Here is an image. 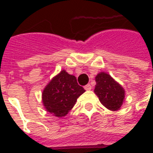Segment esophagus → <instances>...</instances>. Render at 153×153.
Here are the masks:
<instances>
[{
  "instance_id": "esophagus-1",
  "label": "esophagus",
  "mask_w": 153,
  "mask_h": 153,
  "mask_svg": "<svg viewBox=\"0 0 153 153\" xmlns=\"http://www.w3.org/2000/svg\"><path fill=\"white\" fill-rule=\"evenodd\" d=\"M84 89L87 90V91H89V90L92 89V86L90 84H87V85L84 86Z\"/></svg>"
}]
</instances>
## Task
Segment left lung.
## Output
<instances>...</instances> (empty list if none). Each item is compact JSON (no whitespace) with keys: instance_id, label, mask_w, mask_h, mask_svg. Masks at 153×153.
Here are the masks:
<instances>
[{"instance_id":"obj_1","label":"left lung","mask_w":153,"mask_h":153,"mask_svg":"<svg viewBox=\"0 0 153 153\" xmlns=\"http://www.w3.org/2000/svg\"><path fill=\"white\" fill-rule=\"evenodd\" d=\"M96 87L94 93L103 106L111 111H117L123 104L125 91L110 74L102 72L95 78Z\"/></svg>"}]
</instances>
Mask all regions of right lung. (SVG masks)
<instances>
[{"label":"right lung","mask_w":153,"mask_h":153,"mask_svg":"<svg viewBox=\"0 0 153 153\" xmlns=\"http://www.w3.org/2000/svg\"><path fill=\"white\" fill-rule=\"evenodd\" d=\"M85 92L75 76L62 70L47 84L42 92V102L48 112L56 117L68 114L77 98Z\"/></svg>","instance_id":"right-lung-1"}]
</instances>
